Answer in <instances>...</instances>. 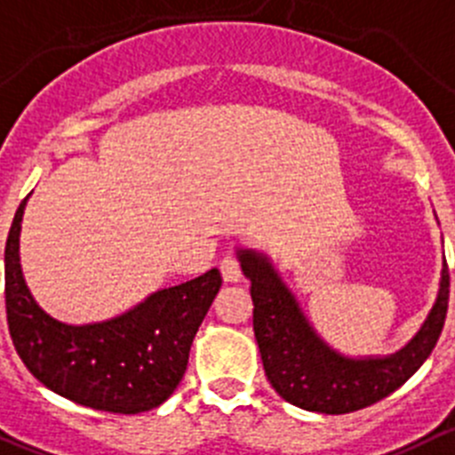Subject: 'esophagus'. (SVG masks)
Masks as SVG:
<instances>
[{
	"instance_id": "obj_1",
	"label": "esophagus",
	"mask_w": 455,
	"mask_h": 455,
	"mask_svg": "<svg viewBox=\"0 0 455 455\" xmlns=\"http://www.w3.org/2000/svg\"><path fill=\"white\" fill-rule=\"evenodd\" d=\"M220 275H223L225 281H230V283L241 279V261L236 254L230 252L220 259Z\"/></svg>"
}]
</instances>
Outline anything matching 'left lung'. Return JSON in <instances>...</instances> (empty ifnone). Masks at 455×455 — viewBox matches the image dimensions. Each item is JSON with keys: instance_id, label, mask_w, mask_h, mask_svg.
<instances>
[{"instance_id": "8db88e82", "label": "left lung", "mask_w": 455, "mask_h": 455, "mask_svg": "<svg viewBox=\"0 0 455 455\" xmlns=\"http://www.w3.org/2000/svg\"><path fill=\"white\" fill-rule=\"evenodd\" d=\"M241 267L252 281V328L267 382L285 402L306 411L353 413L387 397L429 357L447 317L449 266L444 261L438 301L415 339L387 360H346L315 335L266 259L241 252Z\"/></svg>"}]
</instances>
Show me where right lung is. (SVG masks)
<instances>
[{
  "label": "right lung",
  "mask_w": 455,
  "mask_h": 455,
  "mask_svg": "<svg viewBox=\"0 0 455 455\" xmlns=\"http://www.w3.org/2000/svg\"><path fill=\"white\" fill-rule=\"evenodd\" d=\"M12 219L4 252L6 322L20 360L58 395L109 413H142L174 393L188 369L194 335L220 288L216 267L158 290L111 322L67 326L33 301L20 267V223Z\"/></svg>",
  "instance_id": "add662e5"
}]
</instances>
